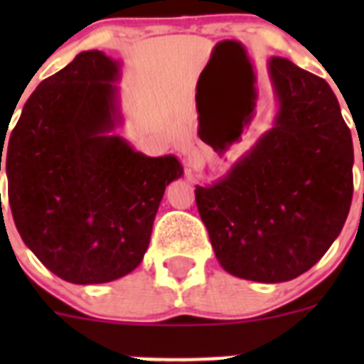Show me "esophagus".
Segmentation results:
<instances>
[{
	"instance_id": "obj_1",
	"label": "esophagus",
	"mask_w": 364,
	"mask_h": 364,
	"mask_svg": "<svg viewBox=\"0 0 364 364\" xmlns=\"http://www.w3.org/2000/svg\"><path fill=\"white\" fill-rule=\"evenodd\" d=\"M186 166H188V171L189 173L195 171V169H197V167H198V160L195 159V156H188V159H186Z\"/></svg>"
}]
</instances>
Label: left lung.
I'll return each mask as SVG.
<instances>
[{
	"mask_svg": "<svg viewBox=\"0 0 364 364\" xmlns=\"http://www.w3.org/2000/svg\"><path fill=\"white\" fill-rule=\"evenodd\" d=\"M279 112L268 133L195 198L218 262L235 277L284 282L328 252L348 217L353 144L326 82L268 62Z\"/></svg>",
	"mask_w": 364,
	"mask_h": 364,
	"instance_id": "1",
	"label": "left lung"
}]
</instances>
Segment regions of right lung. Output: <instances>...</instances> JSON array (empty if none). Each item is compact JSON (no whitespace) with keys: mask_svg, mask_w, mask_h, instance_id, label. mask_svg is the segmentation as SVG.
<instances>
[{"mask_svg":"<svg viewBox=\"0 0 364 364\" xmlns=\"http://www.w3.org/2000/svg\"><path fill=\"white\" fill-rule=\"evenodd\" d=\"M118 76L120 62L102 50L80 53L36 87L7 140L0 134L16 228L41 264L73 284L133 272L166 186L184 173L173 154L146 156L111 134Z\"/></svg>","mask_w":364,"mask_h":364,"instance_id":"right-lung-1","label":"right lung"}]
</instances>
